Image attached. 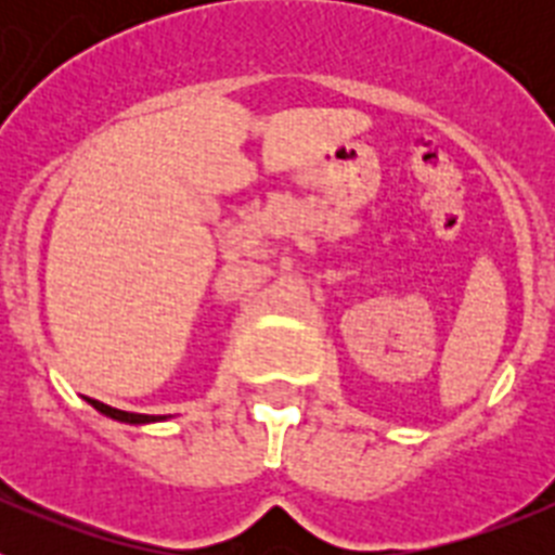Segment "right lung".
I'll use <instances>...</instances> for the list:
<instances>
[{
	"mask_svg": "<svg viewBox=\"0 0 555 555\" xmlns=\"http://www.w3.org/2000/svg\"><path fill=\"white\" fill-rule=\"evenodd\" d=\"M88 403L94 405L100 414L111 416V420H119V423H130V425H146V423H155V420H166V416H155V414H132V411H119L113 409V405H105L100 403V400H91V397H86Z\"/></svg>",
	"mask_w": 555,
	"mask_h": 555,
	"instance_id": "obj_1",
	"label": "right lung"
}]
</instances>
